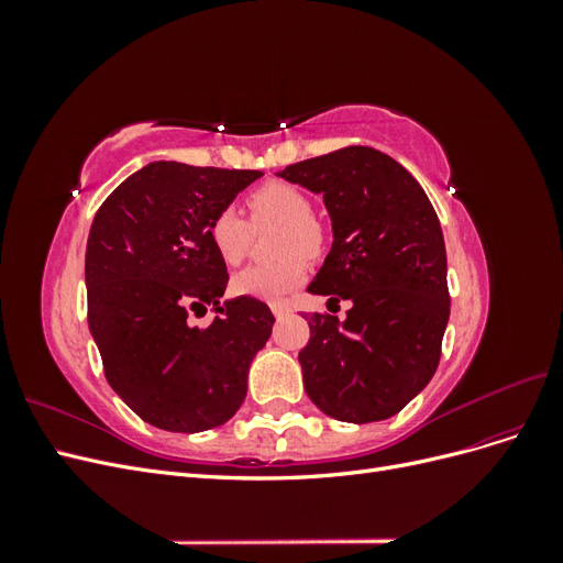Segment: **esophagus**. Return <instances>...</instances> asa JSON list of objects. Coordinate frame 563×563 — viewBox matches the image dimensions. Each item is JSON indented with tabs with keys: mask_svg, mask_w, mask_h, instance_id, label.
<instances>
[{
	"mask_svg": "<svg viewBox=\"0 0 563 563\" xmlns=\"http://www.w3.org/2000/svg\"><path fill=\"white\" fill-rule=\"evenodd\" d=\"M269 308H272V312H275L277 319H282V317H286L288 312H291V308H288V302H272Z\"/></svg>",
	"mask_w": 563,
	"mask_h": 563,
	"instance_id": "34e87169",
	"label": "esophagus"
}]
</instances>
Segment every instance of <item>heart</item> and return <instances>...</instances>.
Listing matches in <instances>:
<instances>
[{"label": "heart", "instance_id": "obj_1", "mask_svg": "<svg viewBox=\"0 0 563 563\" xmlns=\"http://www.w3.org/2000/svg\"><path fill=\"white\" fill-rule=\"evenodd\" d=\"M249 220L234 207L220 209L209 223V240L228 265L244 261L253 228L279 223L275 249L279 258L253 263L232 277V291L258 300H279L305 282L308 265L305 258H317L327 244V230L310 211V199L300 187L269 180L246 195Z\"/></svg>", "mask_w": 563, "mask_h": 563}]
</instances>
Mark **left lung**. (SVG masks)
Segmentation results:
<instances>
[{
    "label": "left lung",
    "instance_id": "1",
    "mask_svg": "<svg viewBox=\"0 0 563 563\" xmlns=\"http://www.w3.org/2000/svg\"><path fill=\"white\" fill-rule=\"evenodd\" d=\"M323 195L333 246L310 294L352 300L345 321L310 317L298 354L305 391L343 422L391 418L434 376L449 323L446 246L418 180L383 152L352 145L279 174Z\"/></svg>",
    "mask_w": 563,
    "mask_h": 563
}]
</instances>
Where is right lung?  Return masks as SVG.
Instances as JSON below:
<instances>
[{
  "mask_svg": "<svg viewBox=\"0 0 563 563\" xmlns=\"http://www.w3.org/2000/svg\"><path fill=\"white\" fill-rule=\"evenodd\" d=\"M261 172L152 162L100 203L87 242L89 329L110 387L168 432L228 422L246 397L253 356L272 333L265 302L220 305L228 267L211 218ZM213 303L207 330L189 317Z\"/></svg>",
  "mask_w": 563,
  "mask_h": 563,
  "instance_id": "obj_1",
  "label": "right lung"
}]
</instances>
